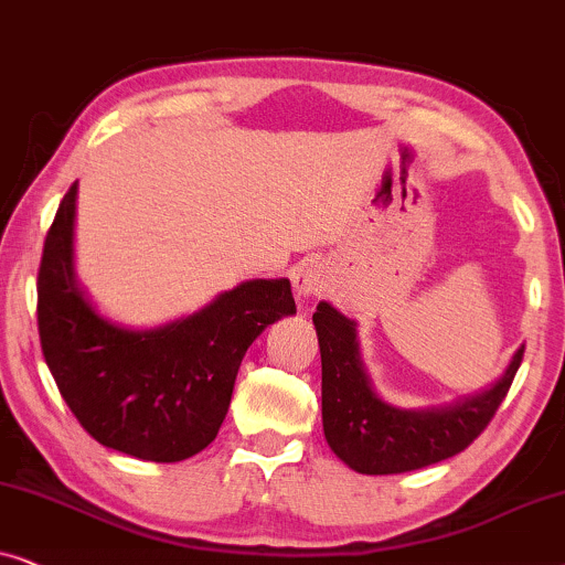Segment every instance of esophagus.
Here are the masks:
<instances>
[{
  "label": "esophagus",
  "mask_w": 565,
  "mask_h": 565,
  "mask_svg": "<svg viewBox=\"0 0 565 565\" xmlns=\"http://www.w3.org/2000/svg\"><path fill=\"white\" fill-rule=\"evenodd\" d=\"M291 284H295L297 297H318L326 291V270H322L320 263H302L291 276Z\"/></svg>",
  "instance_id": "1"
}]
</instances>
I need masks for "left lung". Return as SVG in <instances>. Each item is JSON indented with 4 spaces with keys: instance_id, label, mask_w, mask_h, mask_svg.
Here are the masks:
<instances>
[{
    "instance_id": "left-lung-1",
    "label": "left lung",
    "mask_w": 565,
    "mask_h": 565,
    "mask_svg": "<svg viewBox=\"0 0 565 565\" xmlns=\"http://www.w3.org/2000/svg\"><path fill=\"white\" fill-rule=\"evenodd\" d=\"M322 359V428L333 452L364 476H395L460 455L491 424L522 364L519 349L499 382L445 408L408 411L382 401L361 364L356 322L333 305L312 315Z\"/></svg>"
}]
</instances>
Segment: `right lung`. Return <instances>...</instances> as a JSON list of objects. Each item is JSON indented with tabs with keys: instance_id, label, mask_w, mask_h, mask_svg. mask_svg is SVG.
Here are the masks:
<instances>
[{
	"instance_id": "obj_1",
	"label": "right lung",
	"mask_w": 565,
	"mask_h": 565,
	"mask_svg": "<svg viewBox=\"0 0 565 565\" xmlns=\"http://www.w3.org/2000/svg\"><path fill=\"white\" fill-rule=\"evenodd\" d=\"M77 183L58 204L38 268V333L58 393L103 447L180 462L216 439L243 356L297 312L289 278H253L152 330L116 326L74 276Z\"/></svg>"
}]
</instances>
